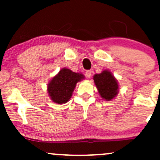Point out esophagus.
<instances>
[{"instance_id": "34e87169", "label": "esophagus", "mask_w": 160, "mask_h": 160, "mask_svg": "<svg viewBox=\"0 0 160 160\" xmlns=\"http://www.w3.org/2000/svg\"><path fill=\"white\" fill-rule=\"evenodd\" d=\"M91 76H92V71L87 70L86 72V78H90Z\"/></svg>"}]
</instances>
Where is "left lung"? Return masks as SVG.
Returning a JSON list of instances; mask_svg holds the SVG:
<instances>
[{"instance_id":"left-lung-1","label":"left lung","mask_w":160,"mask_h":160,"mask_svg":"<svg viewBox=\"0 0 160 160\" xmlns=\"http://www.w3.org/2000/svg\"><path fill=\"white\" fill-rule=\"evenodd\" d=\"M94 83L100 96L106 100H111L118 92V84L116 79L108 71H103L102 73L94 76Z\"/></svg>"}]
</instances>
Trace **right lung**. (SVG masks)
I'll list each match as a JSON object with an SVG mask.
<instances>
[{
	"mask_svg": "<svg viewBox=\"0 0 160 160\" xmlns=\"http://www.w3.org/2000/svg\"><path fill=\"white\" fill-rule=\"evenodd\" d=\"M83 78L82 74L73 72L67 68H62L50 81L48 92L52 100L58 104L67 102L72 95L77 82Z\"/></svg>",
	"mask_w": 160,
	"mask_h": 160,
	"instance_id": "right-lung-1",
	"label": "right lung"
}]
</instances>
